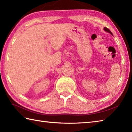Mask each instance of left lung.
I'll return each instance as SVG.
<instances>
[{
	"mask_svg": "<svg viewBox=\"0 0 132 132\" xmlns=\"http://www.w3.org/2000/svg\"><path fill=\"white\" fill-rule=\"evenodd\" d=\"M104 30H105V31H106V32H109V33H111V34L112 35L111 32V31H110V29H109L107 28L106 27H104Z\"/></svg>",
	"mask_w": 132,
	"mask_h": 132,
	"instance_id": "left-lung-1",
	"label": "left lung"
}]
</instances>
